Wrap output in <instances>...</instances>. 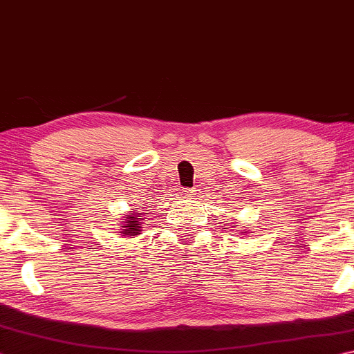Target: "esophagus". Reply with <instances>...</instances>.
I'll return each mask as SVG.
<instances>
[{
	"label": "esophagus",
	"instance_id": "34e87169",
	"mask_svg": "<svg viewBox=\"0 0 354 354\" xmlns=\"http://www.w3.org/2000/svg\"><path fill=\"white\" fill-rule=\"evenodd\" d=\"M182 194H183V197H185V199H193V197L196 196V189H191V188H185V189L182 191Z\"/></svg>",
	"mask_w": 354,
	"mask_h": 354
}]
</instances>
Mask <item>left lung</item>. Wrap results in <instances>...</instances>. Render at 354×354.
<instances>
[{
    "mask_svg": "<svg viewBox=\"0 0 354 354\" xmlns=\"http://www.w3.org/2000/svg\"><path fill=\"white\" fill-rule=\"evenodd\" d=\"M234 227H236V225H234ZM244 233H245V232H244Z\"/></svg>",
    "mask_w": 354,
    "mask_h": 354,
    "instance_id": "1",
    "label": "left lung"
}]
</instances>
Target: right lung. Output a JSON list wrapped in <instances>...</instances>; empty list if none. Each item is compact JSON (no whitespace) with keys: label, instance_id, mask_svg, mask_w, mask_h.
<instances>
[{"label":"right lung","instance_id":"add662e5","mask_svg":"<svg viewBox=\"0 0 354 354\" xmlns=\"http://www.w3.org/2000/svg\"><path fill=\"white\" fill-rule=\"evenodd\" d=\"M136 209V208H135ZM141 214L140 213H129L126 214V218H124L122 221V225H121V234L122 236L126 238H130V236H136V234H140L141 232Z\"/></svg>","mask_w":354,"mask_h":354}]
</instances>
